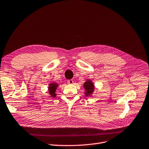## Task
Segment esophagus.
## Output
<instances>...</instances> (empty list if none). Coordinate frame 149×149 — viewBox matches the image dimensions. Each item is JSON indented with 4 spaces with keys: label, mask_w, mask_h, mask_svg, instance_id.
I'll use <instances>...</instances> for the list:
<instances>
[{
    "label": "esophagus",
    "mask_w": 149,
    "mask_h": 149,
    "mask_svg": "<svg viewBox=\"0 0 149 149\" xmlns=\"http://www.w3.org/2000/svg\"><path fill=\"white\" fill-rule=\"evenodd\" d=\"M73 82H74V81H73V80H68V81H67V83H68V84H73Z\"/></svg>",
    "instance_id": "obj_1"
}]
</instances>
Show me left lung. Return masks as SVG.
<instances>
[{"label":"left lung","mask_w":149,"mask_h":149,"mask_svg":"<svg viewBox=\"0 0 149 149\" xmlns=\"http://www.w3.org/2000/svg\"><path fill=\"white\" fill-rule=\"evenodd\" d=\"M84 88V95L86 96H92L95 91V84L90 79H86L83 84Z\"/></svg>","instance_id":"left-lung-1"}]
</instances>
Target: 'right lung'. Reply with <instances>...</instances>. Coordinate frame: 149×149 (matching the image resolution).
<instances>
[{"label":"right lung","mask_w":149,"mask_h":149,"mask_svg":"<svg viewBox=\"0 0 149 149\" xmlns=\"http://www.w3.org/2000/svg\"><path fill=\"white\" fill-rule=\"evenodd\" d=\"M59 86V85L56 83V82H52L50 84H48V90L49 95H51L52 97H55L56 96V91L57 90L58 87Z\"/></svg>","instance_id":"obj_1"}]
</instances>
